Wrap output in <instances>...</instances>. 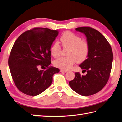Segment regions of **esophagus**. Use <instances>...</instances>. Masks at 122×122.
I'll use <instances>...</instances> for the list:
<instances>
[{
    "label": "esophagus",
    "instance_id": "obj_1",
    "mask_svg": "<svg viewBox=\"0 0 122 122\" xmlns=\"http://www.w3.org/2000/svg\"><path fill=\"white\" fill-rule=\"evenodd\" d=\"M60 71L61 72H68L67 70H63V69H60Z\"/></svg>",
    "mask_w": 122,
    "mask_h": 122
}]
</instances>
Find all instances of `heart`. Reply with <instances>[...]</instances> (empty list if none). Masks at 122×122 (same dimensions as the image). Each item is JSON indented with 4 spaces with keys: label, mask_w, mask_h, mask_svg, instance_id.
<instances>
[{
    "label": "heart",
    "mask_w": 122,
    "mask_h": 122,
    "mask_svg": "<svg viewBox=\"0 0 122 122\" xmlns=\"http://www.w3.org/2000/svg\"><path fill=\"white\" fill-rule=\"evenodd\" d=\"M62 47L68 48L67 57H61L54 62V65L59 68L63 70H68L72 65L77 63L83 62L89 54V45L86 41H82L80 37L72 32L66 31L63 33L60 38ZM61 47L57 43L53 44L51 48V52L54 57H58L60 54Z\"/></svg>",
    "instance_id": "obj_1"
}]
</instances>
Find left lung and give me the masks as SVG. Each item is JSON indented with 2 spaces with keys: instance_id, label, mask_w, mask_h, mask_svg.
I'll return each instance as SVG.
<instances>
[{
  "instance_id": "1",
  "label": "left lung",
  "mask_w": 122,
  "mask_h": 122,
  "mask_svg": "<svg viewBox=\"0 0 122 122\" xmlns=\"http://www.w3.org/2000/svg\"><path fill=\"white\" fill-rule=\"evenodd\" d=\"M75 30L85 35L90 50L87 59L79 66L87 74L81 76L76 72L69 85L78 94L88 96L99 92L107 84L113 54L107 40L98 30L90 27H79Z\"/></svg>"
}]
</instances>
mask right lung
Instances as JSON below:
<instances>
[{
    "mask_svg": "<svg viewBox=\"0 0 122 122\" xmlns=\"http://www.w3.org/2000/svg\"><path fill=\"white\" fill-rule=\"evenodd\" d=\"M58 34V30L36 28L24 32L15 41L8 66L15 85L23 93H41L51 85L53 75L60 71L50 66L51 48Z\"/></svg>",
    "mask_w": 122,
    "mask_h": 122,
    "instance_id": "add662e5",
    "label": "right lung"
}]
</instances>
